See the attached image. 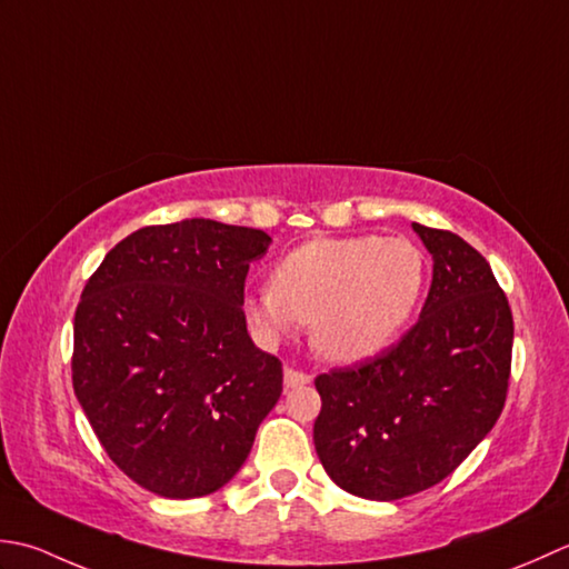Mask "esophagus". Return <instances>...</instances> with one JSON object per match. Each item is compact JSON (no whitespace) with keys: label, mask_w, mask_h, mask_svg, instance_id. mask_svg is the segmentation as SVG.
Listing matches in <instances>:
<instances>
[{"label":"esophagus","mask_w":569,"mask_h":569,"mask_svg":"<svg viewBox=\"0 0 569 569\" xmlns=\"http://www.w3.org/2000/svg\"><path fill=\"white\" fill-rule=\"evenodd\" d=\"M311 382V376L301 373V370L295 368H284V388L287 390H297V388H305Z\"/></svg>","instance_id":"34e87169"}]
</instances>
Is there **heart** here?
Here are the masks:
<instances>
[{
  "instance_id": "obj_1",
  "label": "heart",
  "mask_w": 569,
  "mask_h": 569,
  "mask_svg": "<svg viewBox=\"0 0 569 569\" xmlns=\"http://www.w3.org/2000/svg\"><path fill=\"white\" fill-rule=\"evenodd\" d=\"M425 277L422 250L402 236L315 238L274 264L270 287L248 295L242 315L264 343L309 323L319 356L361 363L398 341Z\"/></svg>"
}]
</instances>
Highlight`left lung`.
<instances>
[{"label": "left lung", "instance_id": "left-lung-1", "mask_svg": "<svg viewBox=\"0 0 569 569\" xmlns=\"http://www.w3.org/2000/svg\"><path fill=\"white\" fill-rule=\"evenodd\" d=\"M412 230L432 254L420 319L386 353L315 380L319 461L370 501L447 479L491 432L511 376L513 317L489 262L449 230Z\"/></svg>", "mask_w": 569, "mask_h": 569}]
</instances>
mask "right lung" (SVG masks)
<instances>
[{"label": "right lung", "mask_w": 569, "mask_h": 569, "mask_svg": "<svg viewBox=\"0 0 569 569\" xmlns=\"http://www.w3.org/2000/svg\"><path fill=\"white\" fill-rule=\"evenodd\" d=\"M272 238L187 218L118 242L73 321V390L108 457L164 498L218 491L282 396V363L242 315L250 262Z\"/></svg>", "instance_id": "obj_1"}]
</instances>
